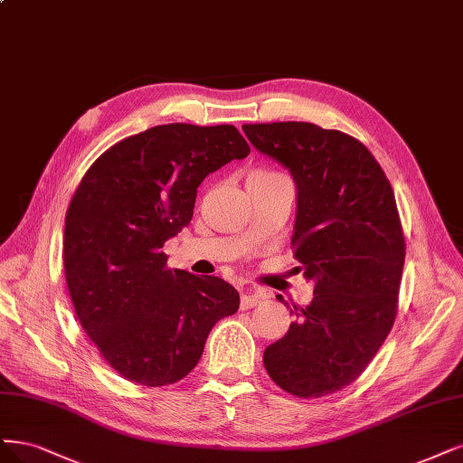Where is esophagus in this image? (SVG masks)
Returning a JSON list of instances; mask_svg holds the SVG:
<instances>
[{
  "label": "esophagus",
  "mask_w": 463,
  "mask_h": 463,
  "mask_svg": "<svg viewBox=\"0 0 463 463\" xmlns=\"http://www.w3.org/2000/svg\"><path fill=\"white\" fill-rule=\"evenodd\" d=\"M259 302H260V295H257L252 289H249V287H245V289L241 291V310H249L252 307H257Z\"/></svg>",
  "instance_id": "obj_1"
}]
</instances>
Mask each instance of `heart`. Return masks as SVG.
<instances>
[{
    "label": "heart",
    "instance_id": "1",
    "mask_svg": "<svg viewBox=\"0 0 463 463\" xmlns=\"http://www.w3.org/2000/svg\"><path fill=\"white\" fill-rule=\"evenodd\" d=\"M274 176H279L278 172H272V170H264V168H254L247 174V184H254V182H262V180H268V178H274Z\"/></svg>",
    "mask_w": 463,
    "mask_h": 463
}]
</instances>
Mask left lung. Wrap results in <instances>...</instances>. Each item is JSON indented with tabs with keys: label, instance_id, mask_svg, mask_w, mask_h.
Wrapping results in <instances>:
<instances>
[{
	"label": "left lung",
	"instance_id": "obj_1",
	"mask_svg": "<svg viewBox=\"0 0 463 463\" xmlns=\"http://www.w3.org/2000/svg\"><path fill=\"white\" fill-rule=\"evenodd\" d=\"M297 184L295 259L314 281L308 307L264 350L274 383L320 398L356 381L392 329L406 257L392 187L356 137L310 122L243 124ZM281 300V298H279Z\"/></svg>",
	"mask_w": 463,
	"mask_h": 463
}]
</instances>
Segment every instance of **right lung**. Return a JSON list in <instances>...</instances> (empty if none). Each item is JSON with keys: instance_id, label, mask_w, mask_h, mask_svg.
<instances>
[{"instance_id": "add662e5", "label": "right lung", "mask_w": 463, "mask_h": 463, "mask_svg": "<svg viewBox=\"0 0 463 463\" xmlns=\"http://www.w3.org/2000/svg\"><path fill=\"white\" fill-rule=\"evenodd\" d=\"M249 153L232 124H163L115 143L78 184L65 279L86 335L124 379L176 383L199 364L214 324L237 312L230 283L170 269L163 247L191 222L201 182Z\"/></svg>"}]
</instances>
